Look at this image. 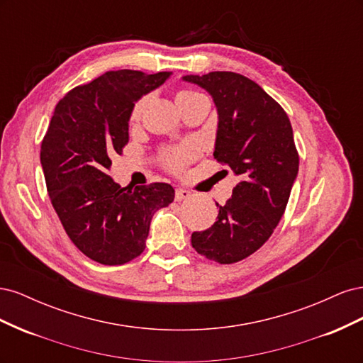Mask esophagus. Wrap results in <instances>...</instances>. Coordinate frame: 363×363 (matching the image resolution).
Returning a JSON list of instances; mask_svg holds the SVG:
<instances>
[{
	"instance_id": "34e87169",
	"label": "esophagus",
	"mask_w": 363,
	"mask_h": 363,
	"mask_svg": "<svg viewBox=\"0 0 363 363\" xmlns=\"http://www.w3.org/2000/svg\"><path fill=\"white\" fill-rule=\"evenodd\" d=\"M189 196H191V192H189V191L182 189V188H177V189H175V201L186 200V199H189Z\"/></svg>"
}]
</instances>
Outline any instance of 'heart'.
<instances>
[{"mask_svg": "<svg viewBox=\"0 0 363 363\" xmlns=\"http://www.w3.org/2000/svg\"><path fill=\"white\" fill-rule=\"evenodd\" d=\"M200 96H204V95H201L200 92H195V91H182L177 95V104L192 101V100H195V98H200ZM148 101H150V95H144V96H140L139 100H136V103L133 104V107H131V112H130L131 123H138L142 113H144ZM196 155H199V150H196V147L194 144H191V142H186V144H182L179 147L163 150L160 155V159H162L164 167H167L169 171L182 172L186 164L196 157Z\"/></svg>", "mask_w": 363, "mask_h": 363, "instance_id": "b5f03b06", "label": "heart"}]
</instances>
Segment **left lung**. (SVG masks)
I'll list each match as a JSON object with an SVG mask.
<instances>
[{
  "label": "left lung",
  "instance_id": "1",
  "mask_svg": "<svg viewBox=\"0 0 363 363\" xmlns=\"http://www.w3.org/2000/svg\"><path fill=\"white\" fill-rule=\"evenodd\" d=\"M183 80L212 95L213 156L240 179L225 206L216 203L215 224L191 238L196 252L228 265L265 244L284 213L300 163L292 125L281 106L244 75L215 71Z\"/></svg>",
  "mask_w": 363,
  "mask_h": 363
}]
</instances>
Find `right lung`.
I'll list each match as a JSON object with an SVG mask.
<instances>
[{"instance_id":"right-lung-1","label":"right lung","mask_w":363,"mask_h":363,"mask_svg":"<svg viewBox=\"0 0 363 363\" xmlns=\"http://www.w3.org/2000/svg\"><path fill=\"white\" fill-rule=\"evenodd\" d=\"M171 72L108 71L57 103L42 140L40 163L51 204L84 256L123 265L145 250L151 218L174 201L168 183L121 188L108 175L128 142L131 107Z\"/></svg>"}]
</instances>
